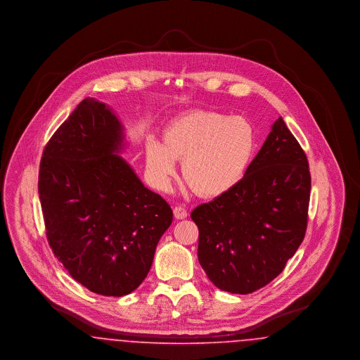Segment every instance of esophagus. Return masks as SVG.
Instances as JSON below:
<instances>
[{
  "label": "esophagus",
  "instance_id": "esophagus-1",
  "mask_svg": "<svg viewBox=\"0 0 360 360\" xmlns=\"http://www.w3.org/2000/svg\"><path fill=\"white\" fill-rule=\"evenodd\" d=\"M172 210H174V216L176 220H184L188 217V210L184 206H175Z\"/></svg>",
  "mask_w": 360,
  "mask_h": 360
}]
</instances>
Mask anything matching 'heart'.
<instances>
[{"mask_svg":"<svg viewBox=\"0 0 360 360\" xmlns=\"http://www.w3.org/2000/svg\"><path fill=\"white\" fill-rule=\"evenodd\" d=\"M255 131L239 116L190 112L172 121L163 144L148 139L146 167L156 188L166 190L175 175V160H184V178L202 197H219L244 176L255 150Z\"/></svg>","mask_w":360,"mask_h":360,"instance_id":"1","label":"heart"}]
</instances>
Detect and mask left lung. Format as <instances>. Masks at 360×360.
Returning <instances> with one entry per match:
<instances>
[{
    "label": "left lung",
    "mask_w": 360,
    "mask_h": 360,
    "mask_svg": "<svg viewBox=\"0 0 360 360\" xmlns=\"http://www.w3.org/2000/svg\"><path fill=\"white\" fill-rule=\"evenodd\" d=\"M309 197L308 158L279 117L239 184L190 214L212 283L250 294L281 274L305 238Z\"/></svg>",
    "instance_id": "1"
}]
</instances>
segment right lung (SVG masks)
<instances>
[{
  "instance_id": "right-lung-1",
  "label": "right lung",
  "mask_w": 360,
  "mask_h": 360,
  "mask_svg": "<svg viewBox=\"0 0 360 360\" xmlns=\"http://www.w3.org/2000/svg\"><path fill=\"white\" fill-rule=\"evenodd\" d=\"M124 128L87 97L47 143L39 197L53 255L86 289L122 297L148 274L170 205L122 159Z\"/></svg>"
}]
</instances>
